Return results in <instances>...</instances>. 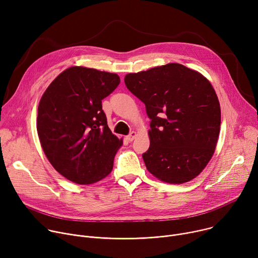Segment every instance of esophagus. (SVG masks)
Segmentation results:
<instances>
[{"mask_svg":"<svg viewBox=\"0 0 258 258\" xmlns=\"http://www.w3.org/2000/svg\"><path fill=\"white\" fill-rule=\"evenodd\" d=\"M136 136H137V133H136L135 131H132L129 135H127V137H126V138H127V141H128V142H132Z\"/></svg>","mask_w":258,"mask_h":258,"instance_id":"obj_1","label":"esophagus"}]
</instances>
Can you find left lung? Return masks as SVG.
I'll list each match as a JSON object with an SVG mask.
<instances>
[{"mask_svg": "<svg viewBox=\"0 0 258 258\" xmlns=\"http://www.w3.org/2000/svg\"><path fill=\"white\" fill-rule=\"evenodd\" d=\"M127 89L146 105L151 118L147 169L169 184L191 181L207 166L220 132L221 110L208 79L169 63L125 76Z\"/></svg>", "mask_w": 258, "mask_h": 258, "instance_id": "8db88e82", "label": "left lung"}]
</instances>
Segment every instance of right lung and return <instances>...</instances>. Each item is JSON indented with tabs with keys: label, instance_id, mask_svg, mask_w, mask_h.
I'll list each match as a JSON object with an SVG mask.
<instances>
[{
	"label": "right lung",
	"instance_id": "add662e5",
	"mask_svg": "<svg viewBox=\"0 0 258 258\" xmlns=\"http://www.w3.org/2000/svg\"><path fill=\"white\" fill-rule=\"evenodd\" d=\"M120 82L115 73L74 66L58 74L41 97V147L53 168L73 183L93 184L112 170L123 140L108 128L102 100Z\"/></svg>",
	"mask_w": 258,
	"mask_h": 258
}]
</instances>
